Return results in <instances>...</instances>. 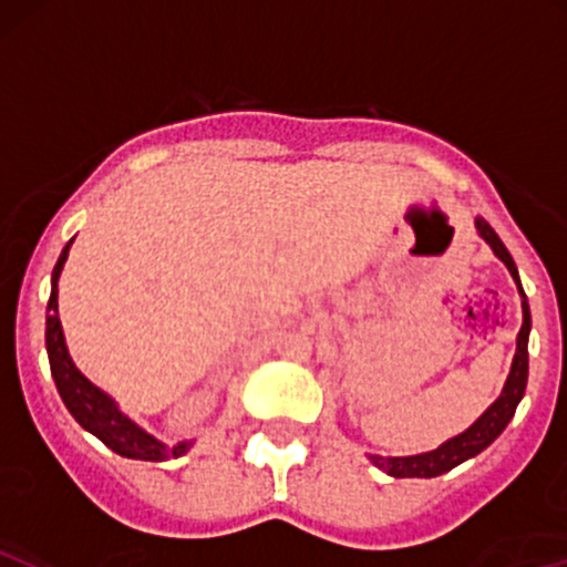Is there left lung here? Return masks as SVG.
I'll return each mask as SVG.
<instances>
[{
  "label": "left lung",
  "mask_w": 567,
  "mask_h": 567,
  "mask_svg": "<svg viewBox=\"0 0 567 567\" xmlns=\"http://www.w3.org/2000/svg\"><path fill=\"white\" fill-rule=\"evenodd\" d=\"M475 230H478V236L484 238L488 247H492V252L503 260L505 268H508L511 277H514V282H516V288H519V296H522L524 323H522L519 337H516V355H514V363H511V374H508V380H505L503 393L494 399L492 408H488L473 426L464 429L462 434L445 440L440 449L426 451V454H415V456H374V454H369L374 467H380L383 473L393 475V478H434V475L449 473V470H454L456 464L478 456L481 451L488 449V445H492L494 440L503 434V429L508 426V421L514 419L516 408H519L524 389H527V367H529L527 342H529V326H533V320H529V303H527V296H524V290H522L519 271H516L514 258H511V252L505 249V244L499 241V236L494 234L492 225H488L486 219L475 217Z\"/></svg>",
  "instance_id": "obj_1"
}]
</instances>
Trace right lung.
I'll list each match as a JSON object with an SVG mask.
<instances>
[{
	"label": "right lung",
	"instance_id": "obj_1",
	"mask_svg": "<svg viewBox=\"0 0 567 567\" xmlns=\"http://www.w3.org/2000/svg\"><path fill=\"white\" fill-rule=\"evenodd\" d=\"M70 244H64L62 255H59L56 266L51 274V299H48V312H45V350H48V363H51L53 383H56L59 396H62L64 408L73 413V419L92 432L94 437L103 440L105 445L118 456L127 458H143V462H165V458H176L187 454L193 440H184V443L165 445L163 440H157L154 434H148L146 429H141L135 421H130L122 410L116 408V402L105 391H100L92 380H86L79 372L73 359L68 353V344H64V331L59 323V274H62L64 260H68Z\"/></svg>",
	"mask_w": 567,
	"mask_h": 567
}]
</instances>
